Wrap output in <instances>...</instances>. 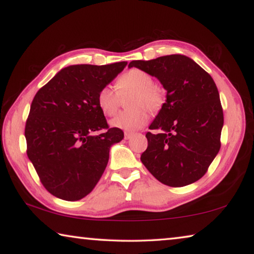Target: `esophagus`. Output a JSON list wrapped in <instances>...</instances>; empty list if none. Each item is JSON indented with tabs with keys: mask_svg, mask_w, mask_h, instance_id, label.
Returning <instances> with one entry per match:
<instances>
[{
	"mask_svg": "<svg viewBox=\"0 0 254 254\" xmlns=\"http://www.w3.org/2000/svg\"><path fill=\"white\" fill-rule=\"evenodd\" d=\"M132 136H133V133H131V132H126V133H124V139H126V140L131 139Z\"/></svg>",
	"mask_w": 254,
	"mask_h": 254,
	"instance_id": "esophagus-1",
	"label": "esophagus"
}]
</instances>
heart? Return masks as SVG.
I'll list each match as a JSON object with an SVG mask.
<instances>
[{"label": "heart", "instance_id": "1", "mask_svg": "<svg viewBox=\"0 0 254 254\" xmlns=\"http://www.w3.org/2000/svg\"><path fill=\"white\" fill-rule=\"evenodd\" d=\"M154 81L148 72L133 68L124 72L115 83V88L106 85L97 94V105L106 117L117 114L121 103V96L133 93L128 106L131 111L123 112L112 120V126L127 132H134L142 128L149 121L150 112H156L162 105L161 89L153 85Z\"/></svg>", "mask_w": 254, "mask_h": 254}]
</instances>
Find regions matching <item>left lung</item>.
<instances>
[{
  "label": "left lung",
  "instance_id": "obj_1",
  "mask_svg": "<svg viewBox=\"0 0 254 254\" xmlns=\"http://www.w3.org/2000/svg\"><path fill=\"white\" fill-rule=\"evenodd\" d=\"M157 77L167 91L148 132V148L141 161L154 178L170 187H183L206 174L221 148L224 123L220 94L208 72L184 55L133 60Z\"/></svg>",
  "mask_w": 254,
  "mask_h": 254
}]
</instances>
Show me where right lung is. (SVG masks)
Returning a JSON list of instances; mask_svg holds the SVG:
<instances>
[{
    "mask_svg": "<svg viewBox=\"0 0 254 254\" xmlns=\"http://www.w3.org/2000/svg\"><path fill=\"white\" fill-rule=\"evenodd\" d=\"M127 64L66 67L33 98L24 128L27 154L44 187L60 199L87 196L104 173L111 145L124 137L121 128L109 127L97 94Z\"/></svg>",
    "mask_w": 254,
    "mask_h": 254,
    "instance_id": "add662e5",
    "label": "right lung"
}]
</instances>
